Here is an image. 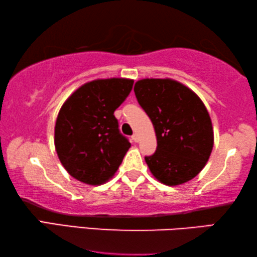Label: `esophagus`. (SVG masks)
Listing matches in <instances>:
<instances>
[{"label":"esophagus","mask_w":257,"mask_h":257,"mask_svg":"<svg viewBox=\"0 0 257 257\" xmlns=\"http://www.w3.org/2000/svg\"><path fill=\"white\" fill-rule=\"evenodd\" d=\"M132 140H133L134 142H138V141H139V136H138L137 133H134L133 136H132Z\"/></svg>","instance_id":"esophagus-1"}]
</instances>
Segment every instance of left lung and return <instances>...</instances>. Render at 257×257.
<instances>
[{
  "mask_svg": "<svg viewBox=\"0 0 257 257\" xmlns=\"http://www.w3.org/2000/svg\"><path fill=\"white\" fill-rule=\"evenodd\" d=\"M138 102L153 121L157 149L146 156L153 175L166 186H179L203 170L211 156V117L195 92L170 78H146L134 85Z\"/></svg>",
  "mask_w": 257,
  "mask_h": 257,
  "instance_id": "8db88e82",
  "label": "left lung"
}]
</instances>
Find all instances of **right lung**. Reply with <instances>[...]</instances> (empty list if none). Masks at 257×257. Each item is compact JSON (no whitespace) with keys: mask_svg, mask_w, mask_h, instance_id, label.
<instances>
[{"mask_svg":"<svg viewBox=\"0 0 257 257\" xmlns=\"http://www.w3.org/2000/svg\"><path fill=\"white\" fill-rule=\"evenodd\" d=\"M132 79H95L62 104L54 127V146L62 166L81 182L99 186L116 173L131 144L113 112L127 98Z\"/></svg>","mask_w":257,"mask_h":257,"instance_id":"obj_1","label":"right lung"}]
</instances>
